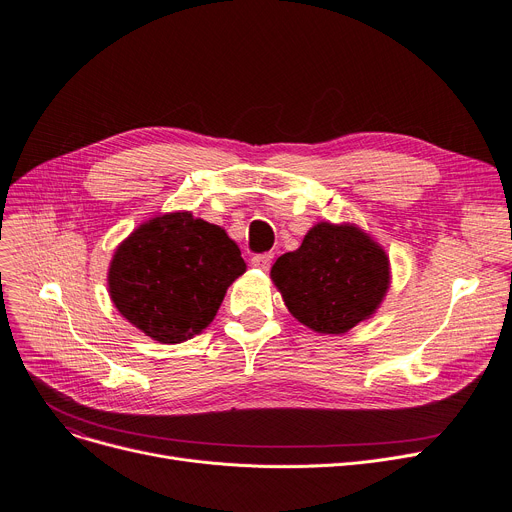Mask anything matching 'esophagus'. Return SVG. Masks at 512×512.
I'll list each match as a JSON object with an SVG mask.
<instances>
[{
  "label": "esophagus",
  "instance_id": "obj_1",
  "mask_svg": "<svg viewBox=\"0 0 512 512\" xmlns=\"http://www.w3.org/2000/svg\"><path fill=\"white\" fill-rule=\"evenodd\" d=\"M272 261H274V253H259L251 259L253 267H259V270H270Z\"/></svg>",
  "mask_w": 512,
  "mask_h": 512
}]
</instances>
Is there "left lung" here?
<instances>
[{"label":"left lung","mask_w":512,"mask_h":512,"mask_svg":"<svg viewBox=\"0 0 512 512\" xmlns=\"http://www.w3.org/2000/svg\"><path fill=\"white\" fill-rule=\"evenodd\" d=\"M272 280L303 326L344 334L380 307L390 286V263L359 228L321 222L297 251L278 257Z\"/></svg>","instance_id":"8db88e82"}]
</instances>
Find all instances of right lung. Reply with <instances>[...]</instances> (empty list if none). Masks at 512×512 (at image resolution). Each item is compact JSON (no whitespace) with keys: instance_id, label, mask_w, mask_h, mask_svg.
Masks as SVG:
<instances>
[{"instance_id":"add662e5","label":"right lung","mask_w":512,"mask_h":512,"mask_svg":"<svg viewBox=\"0 0 512 512\" xmlns=\"http://www.w3.org/2000/svg\"><path fill=\"white\" fill-rule=\"evenodd\" d=\"M247 265L236 242L193 213L159 215L134 230L110 265V294L132 326L178 344L205 330Z\"/></svg>"}]
</instances>
